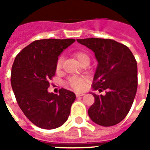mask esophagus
Returning a JSON list of instances; mask_svg holds the SVG:
<instances>
[{
  "label": "esophagus",
  "mask_w": 150,
  "mask_h": 150,
  "mask_svg": "<svg viewBox=\"0 0 150 150\" xmlns=\"http://www.w3.org/2000/svg\"><path fill=\"white\" fill-rule=\"evenodd\" d=\"M84 93H76V96L77 97H81V96H83Z\"/></svg>",
  "instance_id": "1"
}]
</instances>
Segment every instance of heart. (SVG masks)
Segmentation results:
<instances>
[{
  "mask_svg": "<svg viewBox=\"0 0 150 150\" xmlns=\"http://www.w3.org/2000/svg\"><path fill=\"white\" fill-rule=\"evenodd\" d=\"M74 57L77 58V60L79 62L80 64L85 60H89L88 56L86 54V53H84V52H76L74 54ZM62 58L59 57L57 62V69H59L61 66H62ZM84 83H85V78H83V77H78V76L72 77V78H69L68 81H67L68 85L70 87H72L73 89L76 90L82 89L84 87Z\"/></svg>",
  "mask_w": 150,
  "mask_h": 150,
  "instance_id": "heart-1",
  "label": "heart"
}]
</instances>
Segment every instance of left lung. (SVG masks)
<instances>
[{"label":"left lung","mask_w":150,"mask_h":150,"mask_svg":"<svg viewBox=\"0 0 150 150\" xmlns=\"http://www.w3.org/2000/svg\"><path fill=\"white\" fill-rule=\"evenodd\" d=\"M91 49L98 61L93 88L104 95H93L95 101L88 116L95 124L109 127L120 123L132 107L138 87L137 62L128 47L102 38L77 39Z\"/></svg>","instance_id":"8db88e82"}]
</instances>
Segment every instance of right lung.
I'll return each instance as SVG.
<instances>
[{"label":"right lung","instance_id":"add662e5","mask_svg":"<svg viewBox=\"0 0 150 150\" xmlns=\"http://www.w3.org/2000/svg\"><path fill=\"white\" fill-rule=\"evenodd\" d=\"M74 39H42L32 42L21 51L11 67V83L17 103L32 124L53 129L67 120L76 95L61 88L49 93L50 79L55 75L60 54Z\"/></svg>","mask_w":150,"mask_h":150}]
</instances>
